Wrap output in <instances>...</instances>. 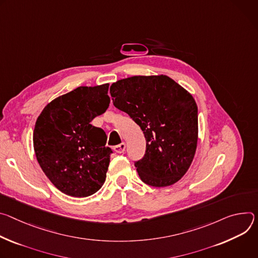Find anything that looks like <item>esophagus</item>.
Instances as JSON below:
<instances>
[{
	"label": "esophagus",
	"mask_w": 258,
	"mask_h": 258,
	"mask_svg": "<svg viewBox=\"0 0 258 258\" xmlns=\"http://www.w3.org/2000/svg\"><path fill=\"white\" fill-rule=\"evenodd\" d=\"M125 150H126V145L124 144V142H122V144H120L116 147H113V151L118 154H123L125 152Z\"/></svg>",
	"instance_id": "esophagus-1"
}]
</instances>
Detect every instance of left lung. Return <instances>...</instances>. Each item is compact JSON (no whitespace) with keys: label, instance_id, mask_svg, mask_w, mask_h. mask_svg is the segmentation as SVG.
<instances>
[{"label":"left lung","instance_id":"left-lung-1","mask_svg":"<svg viewBox=\"0 0 258 258\" xmlns=\"http://www.w3.org/2000/svg\"><path fill=\"white\" fill-rule=\"evenodd\" d=\"M113 105L144 131L145 157L134 163L145 183L172 185L187 172L198 145V106L192 95L165 76H134L112 83Z\"/></svg>","mask_w":258,"mask_h":258}]
</instances>
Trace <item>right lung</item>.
I'll return each instance as SVG.
<instances>
[{
    "label": "right lung",
    "instance_id": "right-lung-1",
    "mask_svg": "<svg viewBox=\"0 0 258 258\" xmlns=\"http://www.w3.org/2000/svg\"><path fill=\"white\" fill-rule=\"evenodd\" d=\"M109 84L81 86L50 101L37 119L34 150L49 180L63 194L84 198L103 185L111 150L92 120L109 104Z\"/></svg>",
    "mask_w": 258,
    "mask_h": 258
}]
</instances>
